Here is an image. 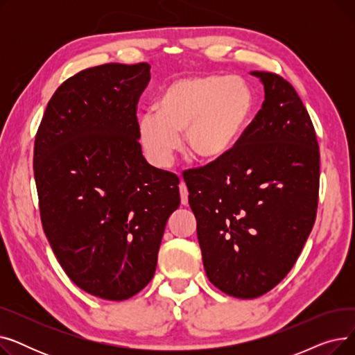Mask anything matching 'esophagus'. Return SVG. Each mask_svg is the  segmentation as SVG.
<instances>
[{
	"mask_svg": "<svg viewBox=\"0 0 355 355\" xmlns=\"http://www.w3.org/2000/svg\"><path fill=\"white\" fill-rule=\"evenodd\" d=\"M180 198H181L182 206H187V204H189V190H187V185H185L184 181L180 182Z\"/></svg>",
	"mask_w": 355,
	"mask_h": 355,
	"instance_id": "esophagus-1",
	"label": "esophagus"
}]
</instances>
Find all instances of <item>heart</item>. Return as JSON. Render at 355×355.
<instances>
[{"instance_id":"obj_1","label":"heart","mask_w":355,"mask_h":355,"mask_svg":"<svg viewBox=\"0 0 355 355\" xmlns=\"http://www.w3.org/2000/svg\"><path fill=\"white\" fill-rule=\"evenodd\" d=\"M252 107L250 92L237 79L184 78L168 85L157 112L141 115L138 129L146 158L170 168L185 132V146L200 161H217L234 145Z\"/></svg>"}]
</instances>
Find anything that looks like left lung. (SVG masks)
<instances>
[{
    "label": "left lung",
    "instance_id": "left-lung-1",
    "mask_svg": "<svg viewBox=\"0 0 355 355\" xmlns=\"http://www.w3.org/2000/svg\"><path fill=\"white\" fill-rule=\"evenodd\" d=\"M265 101L230 151L184 177L210 282L253 300L289 273L313 227L320 146L293 86L252 71Z\"/></svg>",
    "mask_w": 355,
    "mask_h": 355
}]
</instances>
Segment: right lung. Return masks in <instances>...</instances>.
I'll list each match as a JSON object with an SVG mask.
<instances>
[{"mask_svg":"<svg viewBox=\"0 0 355 355\" xmlns=\"http://www.w3.org/2000/svg\"><path fill=\"white\" fill-rule=\"evenodd\" d=\"M148 63H107L63 82L34 141L40 218L66 275L85 292L125 301L154 277L180 180L149 165L137 105Z\"/></svg>","mask_w":355,"mask_h":355,"instance_id":"1","label":"right lung"}]
</instances>
